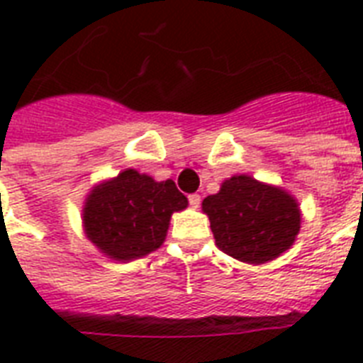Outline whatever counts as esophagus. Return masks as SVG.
<instances>
[{
	"label": "esophagus",
	"mask_w": 363,
	"mask_h": 363,
	"mask_svg": "<svg viewBox=\"0 0 363 363\" xmlns=\"http://www.w3.org/2000/svg\"><path fill=\"white\" fill-rule=\"evenodd\" d=\"M188 203H190V207H194V209H198L199 203H201V196H199V194H190V196H188Z\"/></svg>",
	"instance_id": "esophagus-1"
}]
</instances>
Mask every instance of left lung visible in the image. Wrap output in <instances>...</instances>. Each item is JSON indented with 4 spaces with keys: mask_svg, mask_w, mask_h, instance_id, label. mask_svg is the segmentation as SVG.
Instances as JSON below:
<instances>
[{
    "mask_svg": "<svg viewBox=\"0 0 363 363\" xmlns=\"http://www.w3.org/2000/svg\"><path fill=\"white\" fill-rule=\"evenodd\" d=\"M216 247L247 264H265L292 247L301 228L296 198L286 190L233 175L203 199Z\"/></svg>",
    "mask_w": 363,
    "mask_h": 363,
    "instance_id": "1",
    "label": "left lung"
}]
</instances>
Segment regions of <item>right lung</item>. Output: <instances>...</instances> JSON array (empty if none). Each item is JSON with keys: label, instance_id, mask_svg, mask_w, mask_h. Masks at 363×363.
<instances>
[{"label": "right lung", "instance_id": "obj_1", "mask_svg": "<svg viewBox=\"0 0 363 363\" xmlns=\"http://www.w3.org/2000/svg\"><path fill=\"white\" fill-rule=\"evenodd\" d=\"M188 199L175 182L125 169L94 186L82 207L86 238L113 259L130 262L162 247L171 215L186 209Z\"/></svg>", "mask_w": 363, "mask_h": 363}]
</instances>
